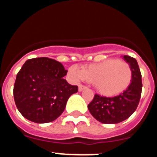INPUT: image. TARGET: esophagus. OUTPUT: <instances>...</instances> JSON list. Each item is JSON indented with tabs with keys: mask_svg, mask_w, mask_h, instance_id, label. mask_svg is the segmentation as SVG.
Segmentation results:
<instances>
[{
	"mask_svg": "<svg viewBox=\"0 0 157 157\" xmlns=\"http://www.w3.org/2000/svg\"><path fill=\"white\" fill-rule=\"evenodd\" d=\"M86 88V87L85 86L79 85V86H78V91H79V92H81V91H82L83 90H85Z\"/></svg>",
	"mask_w": 157,
	"mask_h": 157,
	"instance_id": "34e87169",
	"label": "esophagus"
}]
</instances>
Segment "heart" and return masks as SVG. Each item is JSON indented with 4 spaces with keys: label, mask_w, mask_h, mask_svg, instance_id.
I'll return each instance as SVG.
<instances>
[{
    "label": "heart",
    "mask_w": 157,
    "mask_h": 157,
    "mask_svg": "<svg viewBox=\"0 0 157 157\" xmlns=\"http://www.w3.org/2000/svg\"><path fill=\"white\" fill-rule=\"evenodd\" d=\"M68 75L73 81H86L93 83L99 94L113 97L121 94L130 86L133 71L127 62L109 59L98 63L85 66L82 70L72 66Z\"/></svg>",
    "instance_id": "obj_1"
}]
</instances>
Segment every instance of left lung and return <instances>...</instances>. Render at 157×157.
Here are the masks:
<instances>
[{
    "label": "left lung",
    "instance_id": "8db88e82",
    "mask_svg": "<svg viewBox=\"0 0 157 157\" xmlns=\"http://www.w3.org/2000/svg\"><path fill=\"white\" fill-rule=\"evenodd\" d=\"M130 65L133 78L130 86L124 92L114 98L101 97L95 94L88 105V109L98 121L105 124H114L127 120L136 110L141 95V74L138 62L134 58L123 56Z\"/></svg>",
    "mask_w": 157,
    "mask_h": 157
}]
</instances>
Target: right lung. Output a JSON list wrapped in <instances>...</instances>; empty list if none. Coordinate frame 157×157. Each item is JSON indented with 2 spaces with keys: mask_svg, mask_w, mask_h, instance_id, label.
Wrapping results in <instances>:
<instances>
[{
  "mask_svg": "<svg viewBox=\"0 0 157 157\" xmlns=\"http://www.w3.org/2000/svg\"><path fill=\"white\" fill-rule=\"evenodd\" d=\"M61 63L48 57L27 59L18 72L13 89L15 103L23 117L37 123H49L64 111L70 96L78 92L63 77Z\"/></svg>",
  "mask_w": 157,
  "mask_h": 157,
  "instance_id": "obj_1",
  "label": "right lung"
}]
</instances>
